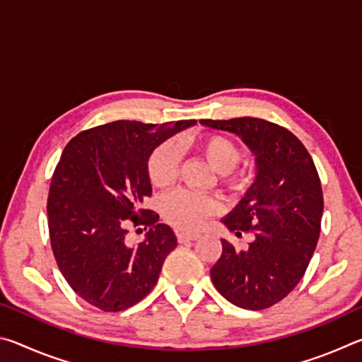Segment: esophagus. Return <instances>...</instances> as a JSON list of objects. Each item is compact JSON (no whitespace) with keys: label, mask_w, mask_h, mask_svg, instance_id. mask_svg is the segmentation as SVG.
<instances>
[{"label":"esophagus","mask_w":362,"mask_h":362,"mask_svg":"<svg viewBox=\"0 0 362 362\" xmlns=\"http://www.w3.org/2000/svg\"><path fill=\"white\" fill-rule=\"evenodd\" d=\"M198 238H199V235H196V233H179V235H177V240H179L180 244L194 241V240H198Z\"/></svg>","instance_id":"esophagus-1"}]
</instances>
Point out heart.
I'll return each instance as SVG.
<instances>
[{
    "mask_svg": "<svg viewBox=\"0 0 362 362\" xmlns=\"http://www.w3.org/2000/svg\"><path fill=\"white\" fill-rule=\"evenodd\" d=\"M199 148L204 153L207 161L212 164V168L217 173L223 174L225 185L233 193L246 189V179L230 174L241 159V151L231 139L212 134V136H206L199 140ZM180 156V146L174 140H166L151 151L148 163H146V173H148V179L153 185L158 188L173 185L179 174ZM159 207H161V214L168 223L175 226L177 230L193 231L207 217L217 212L218 204L211 196L177 189V192L164 196Z\"/></svg>",
    "mask_w": 362,
    "mask_h": 362,
    "instance_id": "heart-1",
    "label": "heart"
}]
</instances>
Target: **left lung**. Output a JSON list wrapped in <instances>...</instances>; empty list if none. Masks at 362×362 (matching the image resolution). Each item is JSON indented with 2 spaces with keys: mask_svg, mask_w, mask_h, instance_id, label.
I'll list each match as a JSON object with an SVG mask.
<instances>
[{
  "mask_svg": "<svg viewBox=\"0 0 362 362\" xmlns=\"http://www.w3.org/2000/svg\"><path fill=\"white\" fill-rule=\"evenodd\" d=\"M199 122L241 137L257 170L246 196L222 218L236 236L252 233V243L236 250L222 240L211 279L240 308H269L292 292L313 257L324 209L320 175L308 150L286 127L250 116Z\"/></svg>",
  "mask_w": 362,
  "mask_h": 362,
  "instance_id": "1",
  "label": "left lung"
}]
</instances>
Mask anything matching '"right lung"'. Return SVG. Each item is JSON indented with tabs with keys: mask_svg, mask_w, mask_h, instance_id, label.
Wrapping results in <instances>:
<instances>
[{
	"mask_svg": "<svg viewBox=\"0 0 362 362\" xmlns=\"http://www.w3.org/2000/svg\"><path fill=\"white\" fill-rule=\"evenodd\" d=\"M193 124L113 121L79 132L64 148L49 188V236L66 283L95 308L115 313L139 303L175 249L173 228L144 207L151 196L146 163L159 144ZM129 224L149 228L137 247L125 241Z\"/></svg>",
	"mask_w": 362,
	"mask_h": 362,
	"instance_id": "right-lung-1",
	"label": "right lung"
}]
</instances>
